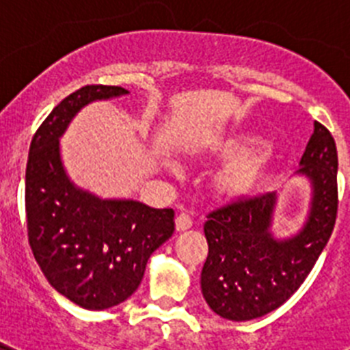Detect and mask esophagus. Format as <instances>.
<instances>
[{
	"label": "esophagus",
	"mask_w": 350,
	"mask_h": 350,
	"mask_svg": "<svg viewBox=\"0 0 350 350\" xmlns=\"http://www.w3.org/2000/svg\"><path fill=\"white\" fill-rule=\"evenodd\" d=\"M191 226H193V221H191V217L187 215V213H178L177 219H175V228H177V231H185L189 230Z\"/></svg>",
	"instance_id": "esophagus-1"
}]
</instances>
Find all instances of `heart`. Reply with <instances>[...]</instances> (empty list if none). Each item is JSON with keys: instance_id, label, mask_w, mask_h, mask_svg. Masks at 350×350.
<instances>
[{"instance_id": "obj_1", "label": "heart", "mask_w": 350, "mask_h": 350, "mask_svg": "<svg viewBox=\"0 0 350 350\" xmlns=\"http://www.w3.org/2000/svg\"><path fill=\"white\" fill-rule=\"evenodd\" d=\"M258 142L250 135H238V137L224 140L217 147L221 157H233L213 175V193L222 200H242V198L254 194L267 180L270 173L271 159L262 150H249L250 145Z\"/></svg>"}]
</instances>
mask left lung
<instances>
[{"label":"left lung","mask_w":350,"mask_h":350,"mask_svg":"<svg viewBox=\"0 0 350 350\" xmlns=\"http://www.w3.org/2000/svg\"><path fill=\"white\" fill-rule=\"evenodd\" d=\"M298 175L312 185L308 217L289 238L271 234L277 194L231 203L208 213V256L202 293L213 312L230 321H250L279 308L307 279L332 237L338 210V156L332 133L314 122Z\"/></svg>","instance_id":"left-lung-1"}]
</instances>
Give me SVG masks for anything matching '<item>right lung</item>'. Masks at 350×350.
<instances>
[{
	"mask_svg": "<svg viewBox=\"0 0 350 350\" xmlns=\"http://www.w3.org/2000/svg\"><path fill=\"white\" fill-rule=\"evenodd\" d=\"M128 94L85 85L49 113L31 140L26 166L27 237L49 284L88 310H105L138 289L147 261L175 231L172 208L101 200L77 187L61 161L59 138L85 105Z\"/></svg>",
	"mask_w": 350,
	"mask_h": 350,
	"instance_id": "obj_1",
	"label": "right lung"
}]
</instances>
